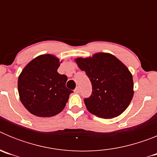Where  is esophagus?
I'll return each instance as SVG.
<instances>
[{
	"instance_id": "1",
	"label": "esophagus",
	"mask_w": 157,
	"mask_h": 157,
	"mask_svg": "<svg viewBox=\"0 0 157 157\" xmlns=\"http://www.w3.org/2000/svg\"><path fill=\"white\" fill-rule=\"evenodd\" d=\"M75 94H79V93H80L79 87H77V88H76L75 90Z\"/></svg>"
}]
</instances>
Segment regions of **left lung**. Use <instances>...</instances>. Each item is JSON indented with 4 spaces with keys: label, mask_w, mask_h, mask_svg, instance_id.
Returning a JSON list of instances; mask_svg holds the SVG:
<instances>
[{
    "label": "left lung",
    "mask_w": 157,
    "mask_h": 157,
    "mask_svg": "<svg viewBox=\"0 0 157 157\" xmlns=\"http://www.w3.org/2000/svg\"><path fill=\"white\" fill-rule=\"evenodd\" d=\"M75 61L92 84V94L84 99L87 110L104 119L121 115L134 96L133 77L127 67L115 56L105 52L77 58Z\"/></svg>",
    "instance_id": "left-lung-1"
}]
</instances>
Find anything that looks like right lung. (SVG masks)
Returning <instances> with one entry per match:
<instances>
[{
  "instance_id": "obj_1",
  "label": "right lung",
  "mask_w": 157,
  "mask_h": 157,
  "mask_svg": "<svg viewBox=\"0 0 157 157\" xmlns=\"http://www.w3.org/2000/svg\"><path fill=\"white\" fill-rule=\"evenodd\" d=\"M59 63L53 55H41L32 59L19 75V98L31 114L51 117L64 109L73 91L66 87L67 77L57 72Z\"/></svg>"
}]
</instances>
